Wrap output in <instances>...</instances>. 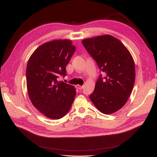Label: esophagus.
Returning a JSON list of instances; mask_svg holds the SVG:
<instances>
[{"label": "esophagus", "mask_w": 157, "mask_h": 157, "mask_svg": "<svg viewBox=\"0 0 157 157\" xmlns=\"http://www.w3.org/2000/svg\"><path fill=\"white\" fill-rule=\"evenodd\" d=\"M76 87L78 89L81 90V89H83V86H81V85H77L76 86Z\"/></svg>", "instance_id": "obj_1"}]
</instances>
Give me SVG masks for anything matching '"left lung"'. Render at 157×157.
Wrapping results in <instances>:
<instances>
[{
  "label": "left lung",
  "mask_w": 157,
  "mask_h": 157,
  "mask_svg": "<svg viewBox=\"0 0 157 157\" xmlns=\"http://www.w3.org/2000/svg\"><path fill=\"white\" fill-rule=\"evenodd\" d=\"M82 43L105 74L104 76L100 74L90 100L104 114L118 111L134 88L136 70L132 57L120 40L110 35L85 39Z\"/></svg>",
  "instance_id": "1"
}]
</instances>
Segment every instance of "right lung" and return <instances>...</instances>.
I'll list each match as a JSON object with an SVG mask.
<instances>
[{
    "instance_id": "right-lung-1",
    "label": "right lung",
    "mask_w": 157,
    "mask_h": 157,
    "mask_svg": "<svg viewBox=\"0 0 157 157\" xmlns=\"http://www.w3.org/2000/svg\"><path fill=\"white\" fill-rule=\"evenodd\" d=\"M69 40L49 41L38 47L28 61L26 79L30 99L46 117L62 118L71 109L76 96L74 86L59 81L75 52Z\"/></svg>"
}]
</instances>
